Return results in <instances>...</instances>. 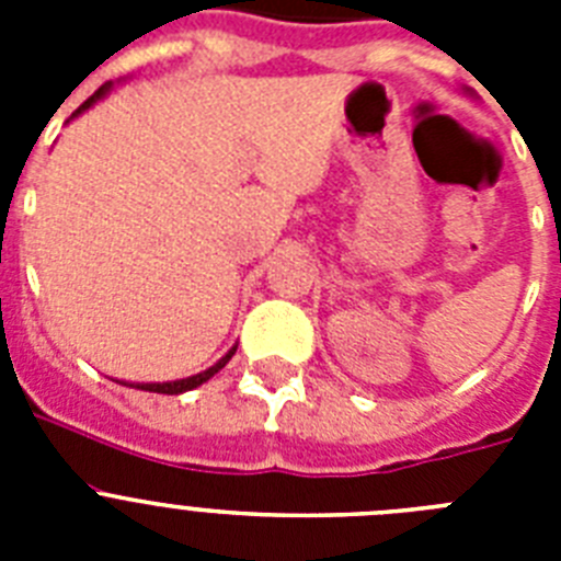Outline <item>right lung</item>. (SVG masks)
<instances>
[{
	"label": "right lung",
	"instance_id": "1",
	"mask_svg": "<svg viewBox=\"0 0 561 561\" xmlns=\"http://www.w3.org/2000/svg\"><path fill=\"white\" fill-rule=\"evenodd\" d=\"M106 92H108V83H103V87H101V89H98L95 95H92V98H89V101H83V103H81V106H78V112H76V114H81V112H83V108H89V106H92V103H95V101H98V98H103V95H106ZM232 354H236V348H232V351H230V354H227V356H221V359H219V362H216V365H213V368H207V370H205V374L187 376V379H180V381H162V385H137V388H140V390H148V393H168V396L185 393V390H193V388H199L202 381H207V379H210V376H213V374H219V370H221V368H225L227 362H230V356H232Z\"/></svg>",
	"mask_w": 561,
	"mask_h": 561
}]
</instances>
